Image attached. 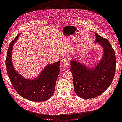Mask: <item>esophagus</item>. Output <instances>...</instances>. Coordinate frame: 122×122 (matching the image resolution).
<instances>
[{
	"instance_id": "esophagus-1",
	"label": "esophagus",
	"mask_w": 122,
	"mask_h": 122,
	"mask_svg": "<svg viewBox=\"0 0 122 122\" xmlns=\"http://www.w3.org/2000/svg\"><path fill=\"white\" fill-rule=\"evenodd\" d=\"M61 63L63 65V66L66 67H68V66L69 65V62H68V60L67 58H63L61 60Z\"/></svg>"
}]
</instances>
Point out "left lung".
<instances>
[{
  "instance_id": "1",
  "label": "left lung",
  "mask_w": 122,
  "mask_h": 122,
  "mask_svg": "<svg viewBox=\"0 0 122 122\" xmlns=\"http://www.w3.org/2000/svg\"><path fill=\"white\" fill-rule=\"evenodd\" d=\"M95 35V42L103 49V56L99 63L89 67L76 59L70 61L74 92L84 99L102 94L110 86L115 75L116 61L114 51L108 40L96 33Z\"/></svg>"
}]
</instances>
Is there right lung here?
I'll return each mask as SVG.
<instances>
[{
	"label": "right lung",
	"instance_id": "right-lung-1",
	"mask_svg": "<svg viewBox=\"0 0 122 122\" xmlns=\"http://www.w3.org/2000/svg\"><path fill=\"white\" fill-rule=\"evenodd\" d=\"M20 35L19 34L11 42L8 50L6 66L9 78L15 90L22 97L31 101H46L55 91L60 61L47 65L35 79H29L22 76L14 68L12 58L14 45Z\"/></svg>",
	"mask_w": 122,
	"mask_h": 122
}]
</instances>
